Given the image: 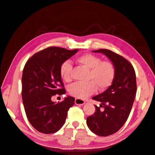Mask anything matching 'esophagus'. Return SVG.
<instances>
[{"label":"esophagus","instance_id":"34e87169","mask_svg":"<svg viewBox=\"0 0 155 155\" xmlns=\"http://www.w3.org/2000/svg\"><path fill=\"white\" fill-rule=\"evenodd\" d=\"M75 103L76 105H83L85 103V101L81 99H78V98H76L75 100Z\"/></svg>","mask_w":155,"mask_h":155}]
</instances>
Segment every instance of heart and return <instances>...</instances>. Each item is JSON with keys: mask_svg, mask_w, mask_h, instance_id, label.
Here are the masks:
<instances>
[{"mask_svg": "<svg viewBox=\"0 0 155 155\" xmlns=\"http://www.w3.org/2000/svg\"><path fill=\"white\" fill-rule=\"evenodd\" d=\"M77 62L90 70L89 80L87 83H75L70 85L68 92L71 96L78 99H84L95 93L98 88L101 91L106 89L112 84L115 79L116 70L114 64L108 61H101L99 57L85 54L79 56ZM72 65L66 61L60 66V76L63 81L69 82L71 80V72Z\"/></svg>", "mask_w": 155, "mask_h": 155, "instance_id": "heart-1", "label": "heart"}]
</instances>
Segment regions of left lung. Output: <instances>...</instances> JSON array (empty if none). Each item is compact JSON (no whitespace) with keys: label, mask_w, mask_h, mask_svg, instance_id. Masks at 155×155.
<instances>
[{"label":"left lung","mask_w":155,"mask_h":155,"mask_svg":"<svg viewBox=\"0 0 155 155\" xmlns=\"http://www.w3.org/2000/svg\"><path fill=\"white\" fill-rule=\"evenodd\" d=\"M92 52L103 54L116 70L112 84L104 92L92 97L101 104L99 107L94 105L96 111L87 118L89 129L99 136L106 137L119 130L129 117L136 97V76L132 65L124 57L108 49Z\"/></svg>","instance_id":"1"}]
</instances>
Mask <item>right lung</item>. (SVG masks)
<instances>
[{
	"label": "right lung",
	"mask_w": 155,
	"mask_h": 155,
	"mask_svg": "<svg viewBox=\"0 0 155 155\" xmlns=\"http://www.w3.org/2000/svg\"><path fill=\"white\" fill-rule=\"evenodd\" d=\"M78 51L50 47L35 54L25 65L23 103L29 122L40 132L49 134L58 131L65 123L70 107L75 104V98L71 96L58 103L51 98L56 94H65L60 66Z\"/></svg>",
	"instance_id": "obj_1"
}]
</instances>
